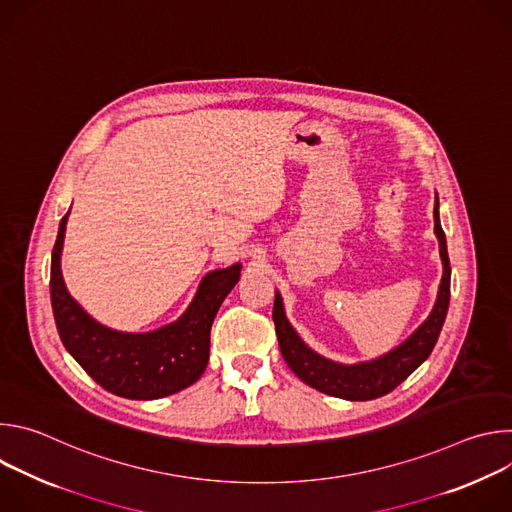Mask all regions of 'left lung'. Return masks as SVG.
Here are the masks:
<instances>
[{"label":"left lung","mask_w":512,"mask_h":512,"mask_svg":"<svg viewBox=\"0 0 512 512\" xmlns=\"http://www.w3.org/2000/svg\"><path fill=\"white\" fill-rule=\"evenodd\" d=\"M437 206H440V202H437V196H435L433 221H435V235H437V241H440V255L444 263L440 294H437V302L429 318L401 346L387 352L385 356L371 362H358V364H338L320 356L318 352L308 348L304 340L298 336V332L291 328L283 312L281 296L275 294L273 322H275L279 350L287 362V367L294 371L306 385L318 389L320 393L348 399V401H371L391 393L431 354L448 314L450 275H452L446 235L440 225V210H437Z\"/></svg>","instance_id":"obj_1"}]
</instances>
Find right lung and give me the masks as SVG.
Wrapping results in <instances>:
<instances>
[{"instance_id":"add662e5","label":"right lung","mask_w":512,"mask_h":512,"mask_svg":"<svg viewBox=\"0 0 512 512\" xmlns=\"http://www.w3.org/2000/svg\"><path fill=\"white\" fill-rule=\"evenodd\" d=\"M68 212L60 221L50 263V300L64 348L91 379L125 399H160L196 383L208 364L210 326L237 285L241 265L208 273L186 314L170 326L148 334L109 330L68 296L62 281L60 253Z\"/></svg>"}]
</instances>
